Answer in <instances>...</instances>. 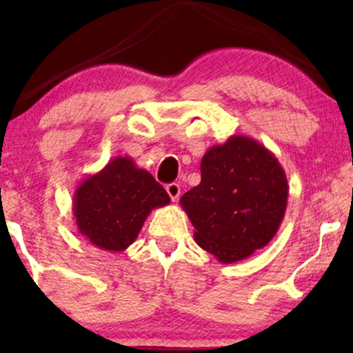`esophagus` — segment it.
Masks as SVG:
<instances>
[{
  "instance_id": "obj_1",
  "label": "esophagus",
  "mask_w": 353,
  "mask_h": 353,
  "mask_svg": "<svg viewBox=\"0 0 353 353\" xmlns=\"http://www.w3.org/2000/svg\"><path fill=\"white\" fill-rule=\"evenodd\" d=\"M167 192H168V196H170V199L175 202V201H178V197H180V192H181V188H180V185H178V183H170V185H167Z\"/></svg>"
}]
</instances>
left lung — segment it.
<instances>
[{"label":"left lung","mask_w":353,"mask_h":353,"mask_svg":"<svg viewBox=\"0 0 353 353\" xmlns=\"http://www.w3.org/2000/svg\"><path fill=\"white\" fill-rule=\"evenodd\" d=\"M286 172L257 139L233 134L201 162V183L180 204L194 226V239L221 263H234L262 249L278 233L288 207Z\"/></svg>","instance_id":"obj_1"}]
</instances>
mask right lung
Returning a JSON list of instances; mask_svg holds the SVG:
<instances>
[{
  "instance_id": "1",
  "label": "right lung",
  "mask_w": 353,
  "mask_h": 353,
  "mask_svg": "<svg viewBox=\"0 0 353 353\" xmlns=\"http://www.w3.org/2000/svg\"><path fill=\"white\" fill-rule=\"evenodd\" d=\"M170 204L167 191L132 157L119 156L77 186L72 212L91 245L123 252L137 241L148 215Z\"/></svg>"
}]
</instances>
